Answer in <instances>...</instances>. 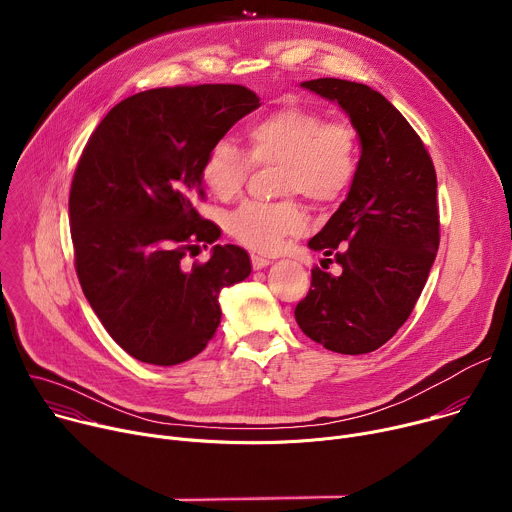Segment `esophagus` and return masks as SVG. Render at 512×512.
Listing matches in <instances>:
<instances>
[{"label": "esophagus", "instance_id": "obj_1", "mask_svg": "<svg viewBox=\"0 0 512 512\" xmlns=\"http://www.w3.org/2000/svg\"><path fill=\"white\" fill-rule=\"evenodd\" d=\"M251 263H253V269H265L267 265H271V261L269 259H265V257H261V255H251Z\"/></svg>", "mask_w": 512, "mask_h": 512}]
</instances>
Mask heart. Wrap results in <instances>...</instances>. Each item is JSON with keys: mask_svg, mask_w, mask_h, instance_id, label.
<instances>
[{"mask_svg": "<svg viewBox=\"0 0 512 512\" xmlns=\"http://www.w3.org/2000/svg\"><path fill=\"white\" fill-rule=\"evenodd\" d=\"M249 156L229 139L216 141L204 162V182L221 200L235 198L255 166H281V192L312 202L338 200L358 168L356 131L346 121L306 107H281L247 131ZM229 233L245 247L275 253L287 237L306 229V212L296 202H245L227 221Z\"/></svg>", "mask_w": 512, "mask_h": 512, "instance_id": "1", "label": "heart"}]
</instances>
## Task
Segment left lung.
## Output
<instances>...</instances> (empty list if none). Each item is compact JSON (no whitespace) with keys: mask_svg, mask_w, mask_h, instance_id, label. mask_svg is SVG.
I'll return each instance as SVG.
<instances>
[{"mask_svg":"<svg viewBox=\"0 0 512 512\" xmlns=\"http://www.w3.org/2000/svg\"><path fill=\"white\" fill-rule=\"evenodd\" d=\"M300 87L346 113L360 158L346 200L308 243L342 273L312 271L296 322L332 352L367 354L405 324L440 247L433 162L407 119L371 87L342 79Z\"/></svg>","mask_w":512,"mask_h":512,"instance_id":"1","label":"left lung"}]
</instances>
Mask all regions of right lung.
I'll list each match as a JSON object with an SVG mask.
<instances>
[{"instance_id": "add662e5", "label": "right lung", "mask_w": 512, "mask_h": 512, "mask_svg": "<svg viewBox=\"0 0 512 512\" xmlns=\"http://www.w3.org/2000/svg\"><path fill=\"white\" fill-rule=\"evenodd\" d=\"M259 97L241 85L164 87L115 105L79 160L68 212L85 298L133 358L174 367L200 354L221 324L218 296L251 275L237 245L184 257L221 229L202 218V170L216 141Z\"/></svg>"}]
</instances>
